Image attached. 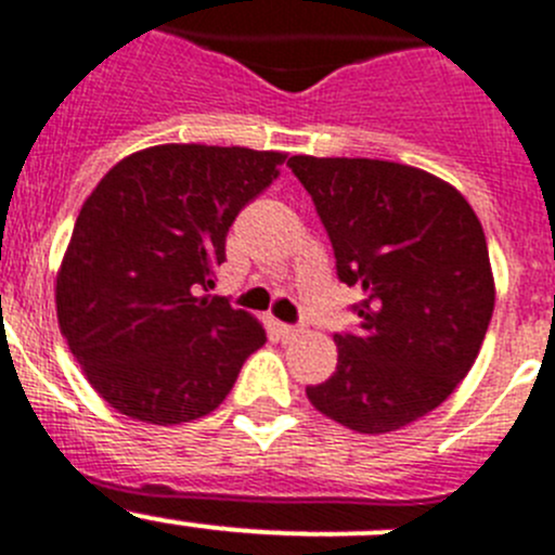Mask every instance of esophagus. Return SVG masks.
Returning a JSON list of instances; mask_svg holds the SVG:
<instances>
[{
	"instance_id": "obj_1",
	"label": "esophagus",
	"mask_w": 555,
	"mask_h": 555,
	"mask_svg": "<svg viewBox=\"0 0 555 555\" xmlns=\"http://www.w3.org/2000/svg\"><path fill=\"white\" fill-rule=\"evenodd\" d=\"M279 334L284 336V339H295V336H301L304 328L301 325H289V323H279Z\"/></svg>"
}]
</instances>
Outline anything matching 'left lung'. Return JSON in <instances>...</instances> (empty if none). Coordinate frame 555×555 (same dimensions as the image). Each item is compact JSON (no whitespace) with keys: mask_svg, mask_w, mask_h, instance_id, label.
Segmentation results:
<instances>
[{"mask_svg":"<svg viewBox=\"0 0 555 555\" xmlns=\"http://www.w3.org/2000/svg\"><path fill=\"white\" fill-rule=\"evenodd\" d=\"M287 167L328 232L339 282L364 293L309 402L366 435L427 416L468 375L493 318L479 219L457 189L395 160L293 155Z\"/></svg>","mask_w":555,"mask_h":555,"instance_id":"left-lung-1","label":"left lung"}]
</instances>
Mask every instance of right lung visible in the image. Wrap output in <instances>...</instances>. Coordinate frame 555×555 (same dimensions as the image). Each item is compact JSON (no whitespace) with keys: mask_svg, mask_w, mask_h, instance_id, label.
Instances as JSON below:
<instances>
[{"mask_svg":"<svg viewBox=\"0 0 555 555\" xmlns=\"http://www.w3.org/2000/svg\"><path fill=\"white\" fill-rule=\"evenodd\" d=\"M282 153L158 144L122 158L76 219L56 276V318L98 395L126 416H207L266 345L214 289L227 232L279 178Z\"/></svg>","mask_w":555,"mask_h":555,"instance_id":"add662e5","label":"right lung"}]
</instances>
